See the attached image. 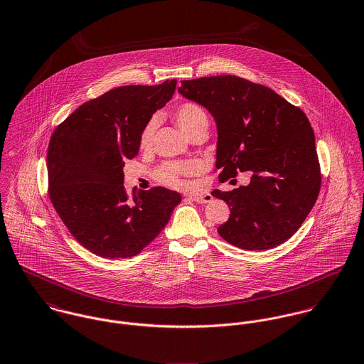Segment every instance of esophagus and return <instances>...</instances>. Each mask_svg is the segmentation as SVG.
I'll return each mask as SVG.
<instances>
[{"mask_svg":"<svg viewBox=\"0 0 364 364\" xmlns=\"http://www.w3.org/2000/svg\"><path fill=\"white\" fill-rule=\"evenodd\" d=\"M193 201L197 202V203H209V202L212 201L213 198H212V196L210 194H197V196H191L190 197Z\"/></svg>","mask_w":364,"mask_h":364,"instance_id":"obj_1","label":"esophagus"}]
</instances>
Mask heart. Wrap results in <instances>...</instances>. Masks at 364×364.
I'll list each match as a JSON object with an SVG mask.
<instances>
[{
	"mask_svg": "<svg viewBox=\"0 0 364 364\" xmlns=\"http://www.w3.org/2000/svg\"><path fill=\"white\" fill-rule=\"evenodd\" d=\"M171 117L176 124L183 129V132L188 136H191L194 132L200 129H208L209 116L206 110L201 105L196 102H183L177 105L171 110ZM156 122L154 119L145 122L139 132V148L148 149L151 148L155 136ZM198 171V164L196 162H166L158 168L156 176L159 181L163 184L174 187V188H183L186 186L184 177L194 176Z\"/></svg>",
	"mask_w": 364,
	"mask_h": 364,
	"instance_id": "heart-1",
	"label": "heart"
}]
</instances>
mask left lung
Wrapping results in <instances>:
<instances>
[{
	"label": "left lung",
	"instance_id": "left-lung-1",
	"mask_svg": "<svg viewBox=\"0 0 364 364\" xmlns=\"http://www.w3.org/2000/svg\"><path fill=\"white\" fill-rule=\"evenodd\" d=\"M178 92L216 120L219 181L252 173L248 186L212 193L230 208L218 228L220 237L250 251L290 239L321 188L316 136L304 112L271 87L236 75L181 81Z\"/></svg>",
	"mask_w": 364,
	"mask_h": 364
}]
</instances>
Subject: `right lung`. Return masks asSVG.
Segmentation results:
<instances>
[{"label":"right lung","instance_id":"add662e5","mask_svg":"<svg viewBox=\"0 0 364 364\" xmlns=\"http://www.w3.org/2000/svg\"><path fill=\"white\" fill-rule=\"evenodd\" d=\"M177 81L114 87L58 124L47 149L48 198L73 237L103 258H129L154 242L181 196L164 187L128 194L122 166Z\"/></svg>","mask_w":364,"mask_h":364}]
</instances>
